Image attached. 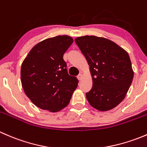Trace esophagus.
Returning a JSON list of instances; mask_svg holds the SVG:
<instances>
[{
    "label": "esophagus",
    "instance_id": "obj_1",
    "mask_svg": "<svg viewBox=\"0 0 147 147\" xmlns=\"http://www.w3.org/2000/svg\"><path fill=\"white\" fill-rule=\"evenodd\" d=\"M77 78H78V80H82V75L80 74V75H78V76L77 77Z\"/></svg>",
    "mask_w": 147,
    "mask_h": 147
}]
</instances>
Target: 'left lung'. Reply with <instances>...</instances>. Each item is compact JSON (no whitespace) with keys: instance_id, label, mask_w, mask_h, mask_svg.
I'll use <instances>...</instances> for the list:
<instances>
[{"instance_id":"1","label":"left lung","mask_w":147,"mask_h":147,"mask_svg":"<svg viewBox=\"0 0 147 147\" xmlns=\"http://www.w3.org/2000/svg\"><path fill=\"white\" fill-rule=\"evenodd\" d=\"M90 66L92 87L86 97L92 107L110 110L122 101L132 82L134 71L126 50L113 41L94 35L75 38Z\"/></svg>"}]
</instances>
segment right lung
<instances>
[{"label":"right lung","mask_w":147,"mask_h":147,"mask_svg":"<svg viewBox=\"0 0 147 147\" xmlns=\"http://www.w3.org/2000/svg\"><path fill=\"white\" fill-rule=\"evenodd\" d=\"M73 42L68 35L41 41L31 49L22 63V87L31 102L52 112L64 109L78 84L69 75L63 55Z\"/></svg>","instance_id":"1"}]
</instances>
